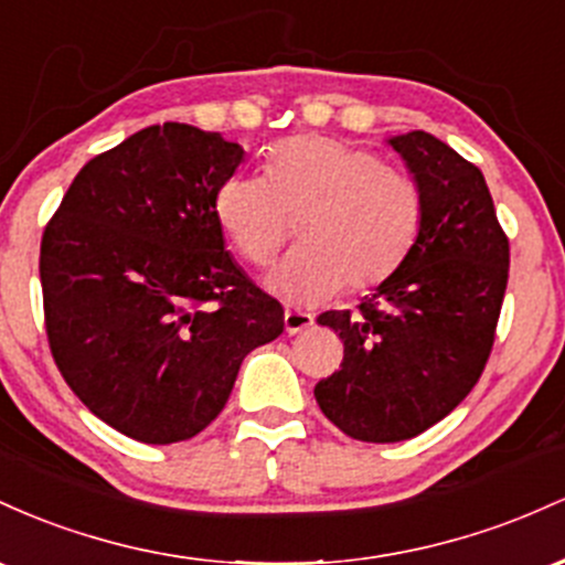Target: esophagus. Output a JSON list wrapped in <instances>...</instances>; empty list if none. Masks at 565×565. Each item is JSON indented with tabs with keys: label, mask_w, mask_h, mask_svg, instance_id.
Returning <instances> with one entry per match:
<instances>
[{
	"label": "esophagus",
	"mask_w": 565,
	"mask_h": 565,
	"mask_svg": "<svg viewBox=\"0 0 565 565\" xmlns=\"http://www.w3.org/2000/svg\"><path fill=\"white\" fill-rule=\"evenodd\" d=\"M315 326V315L312 312H301V309H288L285 312V331L290 335L294 333H303L307 328Z\"/></svg>",
	"instance_id": "1"
}]
</instances>
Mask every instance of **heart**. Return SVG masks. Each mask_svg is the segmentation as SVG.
Masks as SVG:
<instances>
[{
    "label": "heart",
    "mask_w": 565,
    "mask_h": 565,
    "mask_svg": "<svg viewBox=\"0 0 565 565\" xmlns=\"http://www.w3.org/2000/svg\"><path fill=\"white\" fill-rule=\"evenodd\" d=\"M213 213L239 256L264 266L301 218V248L266 277L282 301L312 307L344 288L384 282L419 237L416 181L373 151L326 136H294L266 151V175L221 181Z\"/></svg>",
    "instance_id": "b5f03b06"
}]
</instances>
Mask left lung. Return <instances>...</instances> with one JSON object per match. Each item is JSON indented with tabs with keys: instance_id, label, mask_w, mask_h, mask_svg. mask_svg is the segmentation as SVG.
I'll return each instance as SVG.
<instances>
[{
	"instance_id": "1",
	"label": "left lung",
	"mask_w": 565,
	"mask_h": 565,
	"mask_svg": "<svg viewBox=\"0 0 565 565\" xmlns=\"http://www.w3.org/2000/svg\"><path fill=\"white\" fill-rule=\"evenodd\" d=\"M390 146L422 192L419 237L358 312L317 317L344 341L341 367L315 386L317 405L365 443L416 437L470 395L510 275V243L483 173L424 130Z\"/></svg>"
}]
</instances>
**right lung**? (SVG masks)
<instances>
[{
  "label": "right lung",
  "instance_id": "obj_1",
  "mask_svg": "<svg viewBox=\"0 0 565 565\" xmlns=\"http://www.w3.org/2000/svg\"><path fill=\"white\" fill-rule=\"evenodd\" d=\"M243 154L221 132L151 125L93 157L44 226L50 352L74 395L132 440L202 433L245 354L285 328L213 213Z\"/></svg>",
  "mask_w": 565,
  "mask_h": 565
}]
</instances>
